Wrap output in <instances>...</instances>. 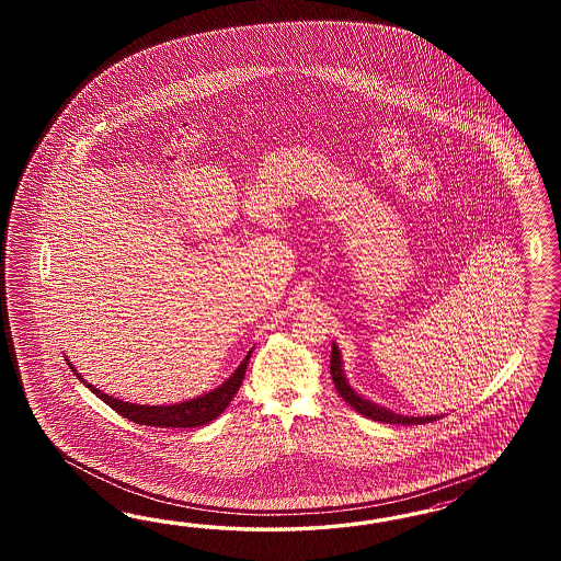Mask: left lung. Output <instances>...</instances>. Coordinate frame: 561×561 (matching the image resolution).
Segmentation results:
<instances>
[{
    "mask_svg": "<svg viewBox=\"0 0 561 561\" xmlns=\"http://www.w3.org/2000/svg\"><path fill=\"white\" fill-rule=\"evenodd\" d=\"M331 378L335 382V389L343 397V401L350 405V408L356 409L357 413H362L364 417H370L374 422H385V424H401V425H413V424H425V422H436L440 420L442 415H403V413H397L392 409L385 408V405H378L370 399L362 397L359 392L350 385L345 370H343V356H341V350L337 347V343L333 341V350H331Z\"/></svg>",
    "mask_w": 561,
    "mask_h": 561,
    "instance_id": "1",
    "label": "left lung"
}]
</instances>
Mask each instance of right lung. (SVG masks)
<instances>
[{"instance_id": "add662e5", "label": "right lung", "mask_w": 561, "mask_h": 561, "mask_svg": "<svg viewBox=\"0 0 561 561\" xmlns=\"http://www.w3.org/2000/svg\"><path fill=\"white\" fill-rule=\"evenodd\" d=\"M251 354H253V350H249V354L238 364L237 370L230 374V378H226L220 387L199 394L195 399L181 401V403H169V405H139V403H129V401H123L113 394H106L84 380L82 374L73 368V364L69 362L68 357H66V362H68L71 373L78 376V380L84 382L85 389H90L108 408L115 409L123 417H127L136 424L156 425V427H199V425L209 424L216 417H220L221 411L230 405L232 397L237 394L242 385Z\"/></svg>"}]
</instances>
